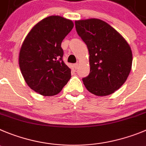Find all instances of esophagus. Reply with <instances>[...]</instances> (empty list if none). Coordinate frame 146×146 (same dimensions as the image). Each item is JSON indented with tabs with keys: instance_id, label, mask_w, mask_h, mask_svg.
I'll list each match as a JSON object with an SVG mask.
<instances>
[{
	"instance_id": "1",
	"label": "esophagus",
	"mask_w": 146,
	"mask_h": 146,
	"mask_svg": "<svg viewBox=\"0 0 146 146\" xmlns=\"http://www.w3.org/2000/svg\"><path fill=\"white\" fill-rule=\"evenodd\" d=\"M73 68H74L75 70H77V68H78V63H76L73 65Z\"/></svg>"
}]
</instances>
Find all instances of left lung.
I'll list each match as a JSON object with an SVG mask.
<instances>
[{"instance_id":"left-lung-1","label":"left lung","mask_w":146,"mask_h":146,"mask_svg":"<svg viewBox=\"0 0 146 146\" xmlns=\"http://www.w3.org/2000/svg\"><path fill=\"white\" fill-rule=\"evenodd\" d=\"M75 24L89 53L90 73L83 78L84 86L96 96L113 94L123 85L131 70L130 46L116 29L102 20L88 19Z\"/></svg>"}]
</instances>
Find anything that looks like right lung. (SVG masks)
<instances>
[{"label":"right lung","instance_id":"add662e5","mask_svg":"<svg viewBox=\"0 0 146 146\" xmlns=\"http://www.w3.org/2000/svg\"><path fill=\"white\" fill-rule=\"evenodd\" d=\"M73 26L62 16H48L34 26L23 42L19 56L21 74L27 85L42 96L58 94L71 77L62 60L61 43Z\"/></svg>","mask_w":146,"mask_h":146}]
</instances>
